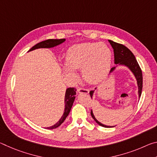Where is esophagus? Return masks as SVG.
I'll return each mask as SVG.
<instances>
[{
    "instance_id": "esophagus-1",
    "label": "esophagus",
    "mask_w": 157,
    "mask_h": 157,
    "mask_svg": "<svg viewBox=\"0 0 157 157\" xmlns=\"http://www.w3.org/2000/svg\"><path fill=\"white\" fill-rule=\"evenodd\" d=\"M78 93H79V94H89V91L87 89H85V88H79L78 89Z\"/></svg>"
}]
</instances>
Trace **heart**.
Here are the masks:
<instances>
[{
  "label": "heart",
  "instance_id": "b5f03b06",
  "mask_svg": "<svg viewBox=\"0 0 157 157\" xmlns=\"http://www.w3.org/2000/svg\"><path fill=\"white\" fill-rule=\"evenodd\" d=\"M111 57V50L106 44L89 42L71 47L66 54V63L71 68H82L85 80L89 83L96 84L107 75ZM65 68L70 75H75L72 71Z\"/></svg>",
  "mask_w": 157,
  "mask_h": 157
}]
</instances>
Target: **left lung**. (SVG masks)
I'll return each instance as SVG.
<instances>
[{
  "instance_id": "8db88e82",
  "label": "left lung",
  "mask_w": 157,
  "mask_h": 157,
  "mask_svg": "<svg viewBox=\"0 0 157 157\" xmlns=\"http://www.w3.org/2000/svg\"><path fill=\"white\" fill-rule=\"evenodd\" d=\"M110 44L112 46L113 49V53H114V62L116 64H123L128 67L130 70L132 71V72L134 73L137 80L138 86H139V98L141 95L142 89H143V75H142V71L141 68H140L139 63L137 62V60L135 58V56L134 54L131 52V50L127 48L126 46H124V45L121 44L116 43L111 40H109ZM115 69V67H113L111 68L110 73ZM94 91H91L89 93L91 98H92L93 94H94ZM91 115L92 118L94 119V121L99 124V125L104 127H113L109 126H106L105 124L100 123V122H98L96 118H95V116L93 113L92 110L91 111Z\"/></svg>"
}]
</instances>
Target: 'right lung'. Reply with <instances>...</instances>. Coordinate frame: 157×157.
I'll return each instance as SVG.
<instances>
[{
	"mask_svg": "<svg viewBox=\"0 0 157 157\" xmlns=\"http://www.w3.org/2000/svg\"><path fill=\"white\" fill-rule=\"evenodd\" d=\"M65 41V39H48V40L41 41L40 43H38L36 44L35 46H34L32 48L29 50V51L31 50H35L37 48H52L54 46H56L57 45L63 43ZM77 89L75 88H68L66 89V95H65V111L63 113V116L61 118L60 120L57 122V123L52 125L51 127H47V129H55L60 126L63 121H65L66 117L70 113V111L72 107L74 100H75V95L76 94Z\"/></svg>",
	"mask_w": 157,
	"mask_h": 157,
	"instance_id": "obj_1",
	"label": "right lung"
}]
</instances>
